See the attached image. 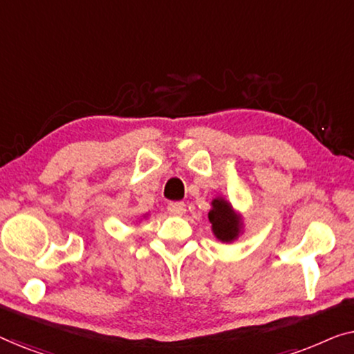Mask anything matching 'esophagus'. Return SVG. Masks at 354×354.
I'll list each match as a JSON object with an SVG mask.
<instances>
[{
	"label": "esophagus",
	"mask_w": 354,
	"mask_h": 354,
	"mask_svg": "<svg viewBox=\"0 0 354 354\" xmlns=\"http://www.w3.org/2000/svg\"><path fill=\"white\" fill-rule=\"evenodd\" d=\"M167 211L171 212L172 216H182L185 212V205L182 201H176V203H169L167 205Z\"/></svg>",
	"instance_id": "34e87169"
}]
</instances>
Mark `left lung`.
I'll return each instance as SVG.
<instances>
[{
	"mask_svg": "<svg viewBox=\"0 0 354 354\" xmlns=\"http://www.w3.org/2000/svg\"><path fill=\"white\" fill-rule=\"evenodd\" d=\"M207 219L211 222L212 235L222 243H234L243 235V217L239 211H235L229 200H225V196L217 195L212 198Z\"/></svg>",
	"mask_w": 354,
	"mask_h": 354,
	"instance_id": "8db88e82",
	"label": "left lung"
}]
</instances>
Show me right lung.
I'll return each instance as SVG.
<instances>
[{"mask_svg": "<svg viewBox=\"0 0 354 354\" xmlns=\"http://www.w3.org/2000/svg\"><path fill=\"white\" fill-rule=\"evenodd\" d=\"M147 216H148V214H145V216H143V217H147Z\"/></svg>", "mask_w": 354, "mask_h": 354, "instance_id": "add662e5", "label": "right lung"}]
</instances>
